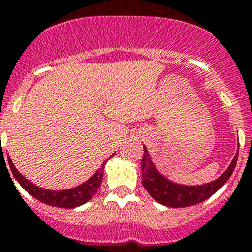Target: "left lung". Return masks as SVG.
Wrapping results in <instances>:
<instances>
[{"label":"left lung","instance_id":"8db88e82","mask_svg":"<svg viewBox=\"0 0 252 252\" xmlns=\"http://www.w3.org/2000/svg\"><path fill=\"white\" fill-rule=\"evenodd\" d=\"M143 147L144 155L143 159H142V185L156 202L170 208L191 207V205L199 204V203L207 200L208 198H211L214 192L218 191L227 183V180L235 170L238 157L237 150L236 156L233 157L226 171L216 180L202 184V185H183V184L170 180V179L166 178L165 175L161 174L153 163L147 147L146 146H143Z\"/></svg>","mask_w":252,"mask_h":252}]
</instances>
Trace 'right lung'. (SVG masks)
<instances>
[{
    "label": "right lung",
    "mask_w": 252,
    "mask_h": 252,
    "mask_svg": "<svg viewBox=\"0 0 252 252\" xmlns=\"http://www.w3.org/2000/svg\"><path fill=\"white\" fill-rule=\"evenodd\" d=\"M115 153H113L108 159H105L101 167L95 172V174L86 180L85 183L80 184L77 187L71 188V189L65 190H48L44 188H39L38 185L32 184V181L28 180L17 171V168L12 163L10 157L7 156L8 159V166L11 168V172L14 175V178L16 179L17 183L20 184L23 189L29 192L30 195L34 196L35 199H38L39 202L44 203V204L52 205V207H58V208H77L80 205L85 204L93 198L97 190H99L100 185H101L102 178H104V168L106 162L114 156Z\"/></svg>",
    "instance_id": "right-lung-1"
}]
</instances>
